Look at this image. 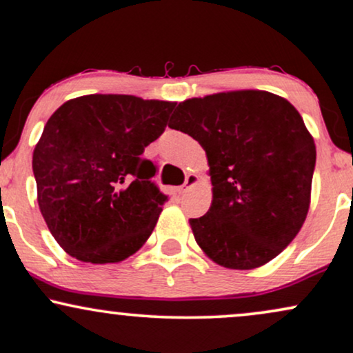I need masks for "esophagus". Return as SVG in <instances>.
Here are the masks:
<instances>
[{
  "label": "esophagus",
  "instance_id": "esophagus-1",
  "mask_svg": "<svg viewBox=\"0 0 353 353\" xmlns=\"http://www.w3.org/2000/svg\"><path fill=\"white\" fill-rule=\"evenodd\" d=\"M197 181H199L197 174H188V176H185L184 184H182V188H181L182 192H184V190H189L190 188H192V185L197 184Z\"/></svg>",
  "mask_w": 353,
  "mask_h": 353
}]
</instances>
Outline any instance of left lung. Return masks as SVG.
<instances>
[{"label":"left lung","mask_w":353,"mask_h":353,"mask_svg":"<svg viewBox=\"0 0 353 353\" xmlns=\"http://www.w3.org/2000/svg\"><path fill=\"white\" fill-rule=\"evenodd\" d=\"M169 126L199 141L210 165L212 205L189 220L203 253L230 270L278 256L303 227L316 168L298 110L270 92H223L182 101Z\"/></svg>","instance_id":"8db88e82"}]
</instances>
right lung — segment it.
Masks as SVG:
<instances>
[{
	"instance_id": "add662e5",
	"label": "right lung",
	"mask_w": 353,
	"mask_h": 353,
	"mask_svg": "<svg viewBox=\"0 0 353 353\" xmlns=\"http://www.w3.org/2000/svg\"><path fill=\"white\" fill-rule=\"evenodd\" d=\"M176 107L133 95H85L55 110L34 148L37 202L70 256L118 263L150 239L168 195L143 158Z\"/></svg>"
}]
</instances>
